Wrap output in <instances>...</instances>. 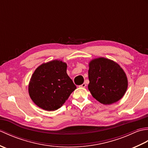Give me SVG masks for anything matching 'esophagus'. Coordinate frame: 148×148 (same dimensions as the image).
Returning <instances> with one entry per match:
<instances>
[{"label": "esophagus", "mask_w": 148, "mask_h": 148, "mask_svg": "<svg viewBox=\"0 0 148 148\" xmlns=\"http://www.w3.org/2000/svg\"><path fill=\"white\" fill-rule=\"evenodd\" d=\"M86 84L85 83H83V84H81V85H80L79 86H80V87H81V88H85V87H86Z\"/></svg>", "instance_id": "1"}]
</instances>
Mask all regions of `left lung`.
<instances>
[{"mask_svg": "<svg viewBox=\"0 0 148 148\" xmlns=\"http://www.w3.org/2000/svg\"><path fill=\"white\" fill-rule=\"evenodd\" d=\"M88 90L93 98L104 105L119 101L127 92L128 79L118 63L104 57L89 62Z\"/></svg>", "mask_w": 148, "mask_h": 148, "instance_id": "obj_1", "label": "left lung"}]
</instances>
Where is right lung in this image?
Instances as JSON below:
<instances>
[{
	"label": "right lung",
	"instance_id": "obj_1",
	"mask_svg": "<svg viewBox=\"0 0 148 148\" xmlns=\"http://www.w3.org/2000/svg\"><path fill=\"white\" fill-rule=\"evenodd\" d=\"M60 60L43 63L34 72L29 84L30 99L39 108L53 111L60 108L76 89Z\"/></svg>",
	"mask_w": 148,
	"mask_h": 148
}]
</instances>
